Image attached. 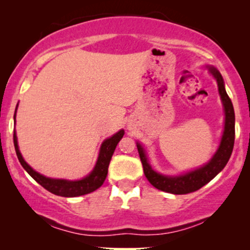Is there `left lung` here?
<instances>
[{
	"mask_svg": "<svg viewBox=\"0 0 250 250\" xmlns=\"http://www.w3.org/2000/svg\"><path fill=\"white\" fill-rule=\"evenodd\" d=\"M209 71L216 80L221 101H222L223 108H225V130H223L219 149L207 165L183 175H179V176H166V175L157 173L151 168V166L148 162L145 148L139 142L136 143L146 177L150 182V185H153L155 188L160 189V190L166 191V193L182 195L199 190L203 186L207 185L209 181L213 180L226 167L227 162L230 159L235 141L234 107L225 89V82H223L220 71L214 67H209Z\"/></svg>",
	"mask_w": 250,
	"mask_h": 250,
	"instance_id": "8db88e82",
	"label": "left lung"
}]
</instances>
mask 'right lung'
<instances>
[{"mask_svg": "<svg viewBox=\"0 0 250 250\" xmlns=\"http://www.w3.org/2000/svg\"><path fill=\"white\" fill-rule=\"evenodd\" d=\"M14 119H15V115H14ZM123 135H125V130L121 129V130L117 131V133L114 134L111 137L104 140L101 148H100L99 157H97L96 165L95 167H94L93 171H91L88 176H85L84 179L76 181L50 179V177L43 176V175L34 170V169L24 161L21 153H20L19 145H17L16 133H14V146H15L16 155L20 163H21L22 167L25 169V171H27L37 183H40V185H41L44 189H47L48 191H50V193L55 195H59V196L75 197L91 193V191L96 190L97 188H100L103 185L105 177H107L108 167L109 163H110L111 156H113L117 143H119L120 140L122 139Z\"/></svg>", "mask_w": 250, "mask_h": 250, "instance_id": "1", "label": "right lung"}]
</instances>
